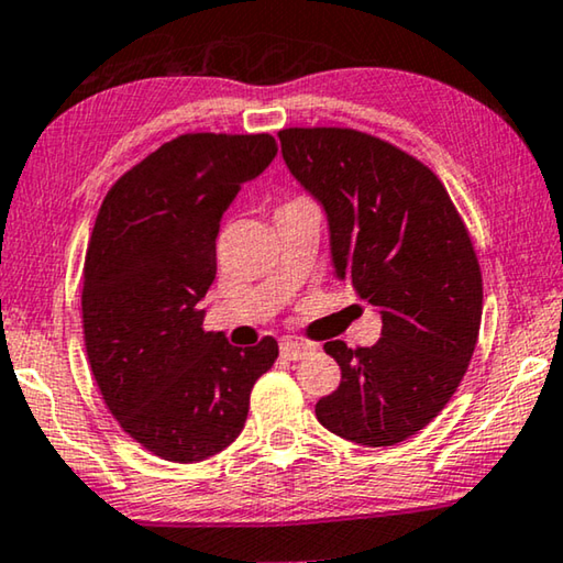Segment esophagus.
<instances>
[{
	"instance_id": "34e87169",
	"label": "esophagus",
	"mask_w": 563,
	"mask_h": 563,
	"mask_svg": "<svg viewBox=\"0 0 563 563\" xmlns=\"http://www.w3.org/2000/svg\"><path fill=\"white\" fill-rule=\"evenodd\" d=\"M279 352H282V357H287V360H301V357H307L309 352H314V344L301 342V340H297V336H282Z\"/></svg>"
}]
</instances>
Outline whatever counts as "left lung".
<instances>
[{
	"mask_svg": "<svg viewBox=\"0 0 563 563\" xmlns=\"http://www.w3.org/2000/svg\"><path fill=\"white\" fill-rule=\"evenodd\" d=\"M282 155L322 203L336 279L383 314L372 347L324 350L342 383L317 420L352 443L408 440L445 408L481 330V266L465 223L428 166L352 128H287Z\"/></svg>",
	"mask_w": 563,
	"mask_h": 563,
	"instance_id": "1",
	"label": "left lung"
}]
</instances>
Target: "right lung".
Instances as JSON below:
<instances>
[{
    "mask_svg": "<svg viewBox=\"0 0 563 563\" xmlns=\"http://www.w3.org/2000/svg\"><path fill=\"white\" fill-rule=\"evenodd\" d=\"M276 155L272 135L188 133L110 188L85 254V350L128 435L196 463L244 430L252 387L279 357L274 336L233 347L203 332L216 236L241 186Z\"/></svg>",
    "mask_w": 563,
    "mask_h": 563,
    "instance_id": "1",
    "label": "right lung"
}]
</instances>
